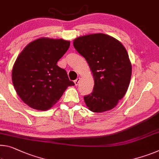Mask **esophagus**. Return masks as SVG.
Segmentation results:
<instances>
[{"mask_svg":"<svg viewBox=\"0 0 159 159\" xmlns=\"http://www.w3.org/2000/svg\"><path fill=\"white\" fill-rule=\"evenodd\" d=\"M80 81V78H78V79L76 80H74V84L75 85H78V84H79V83Z\"/></svg>","mask_w":159,"mask_h":159,"instance_id":"34e87169","label":"esophagus"}]
</instances>
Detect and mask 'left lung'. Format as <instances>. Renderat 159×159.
I'll use <instances>...</instances> for the list:
<instances>
[{"label":"left lung","mask_w":159,"mask_h":159,"mask_svg":"<svg viewBox=\"0 0 159 159\" xmlns=\"http://www.w3.org/2000/svg\"><path fill=\"white\" fill-rule=\"evenodd\" d=\"M73 44L94 78L92 93L84 96L87 107L94 112L113 109L127 93L132 76L127 50L117 39L102 33L79 37Z\"/></svg>","instance_id":"left-lung-1"}]
</instances>
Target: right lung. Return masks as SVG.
<instances>
[{
    "label": "right lung",
    "mask_w": 159,
    "mask_h": 159,
    "mask_svg": "<svg viewBox=\"0 0 159 159\" xmlns=\"http://www.w3.org/2000/svg\"><path fill=\"white\" fill-rule=\"evenodd\" d=\"M70 42L47 37L35 39L21 52L12 67V81L25 104L37 110H49L69 86L74 85L57 62Z\"/></svg>",
    "instance_id": "1"
}]
</instances>
